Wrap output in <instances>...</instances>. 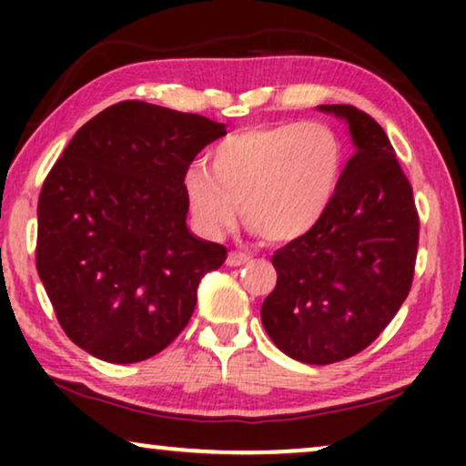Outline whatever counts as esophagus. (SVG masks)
Listing matches in <instances>:
<instances>
[{"label":"esophagus","instance_id":"esophagus-1","mask_svg":"<svg viewBox=\"0 0 466 466\" xmlns=\"http://www.w3.org/2000/svg\"><path fill=\"white\" fill-rule=\"evenodd\" d=\"M248 260H250V257H248L246 252L233 250V252H228V257H227V265H228V267H239V265H246Z\"/></svg>","mask_w":466,"mask_h":466}]
</instances>
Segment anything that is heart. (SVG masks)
Returning <instances> with one entry per match:
<instances>
[{
  "instance_id": "heart-1",
  "label": "heart",
  "mask_w": 466,
  "mask_h": 466,
  "mask_svg": "<svg viewBox=\"0 0 466 466\" xmlns=\"http://www.w3.org/2000/svg\"><path fill=\"white\" fill-rule=\"evenodd\" d=\"M343 144L324 123H276L235 131L209 152V169L193 165L184 193L195 225L209 238L239 216L267 241L311 231L335 199Z\"/></svg>"
}]
</instances>
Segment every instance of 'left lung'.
<instances>
[{"mask_svg": "<svg viewBox=\"0 0 466 466\" xmlns=\"http://www.w3.org/2000/svg\"><path fill=\"white\" fill-rule=\"evenodd\" d=\"M320 110L348 120L359 150L320 222L271 257L278 282L260 308L271 341L308 365L378 339L410 295L420 239L411 184L378 120L346 104Z\"/></svg>", "mask_w": 466, "mask_h": 466, "instance_id": "8db88e82", "label": "left lung"}]
</instances>
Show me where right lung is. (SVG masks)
<instances>
[{"instance_id":"1","label":"right lung","mask_w":466,"mask_h":466,"mask_svg":"<svg viewBox=\"0 0 466 466\" xmlns=\"http://www.w3.org/2000/svg\"><path fill=\"white\" fill-rule=\"evenodd\" d=\"M225 125L129 99L82 125L42 184L35 267L61 329L101 360L139 362L187 327L227 248L187 228L184 176Z\"/></svg>"}]
</instances>
